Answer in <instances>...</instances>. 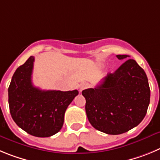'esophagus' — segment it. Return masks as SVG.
I'll list each match as a JSON object with an SVG mask.
<instances>
[{
    "instance_id": "obj_1",
    "label": "esophagus",
    "mask_w": 160,
    "mask_h": 160,
    "mask_svg": "<svg viewBox=\"0 0 160 160\" xmlns=\"http://www.w3.org/2000/svg\"><path fill=\"white\" fill-rule=\"evenodd\" d=\"M88 87H89V83H86V82H83V83H82L81 84H80V92H82V91H83V89L88 88Z\"/></svg>"
}]
</instances>
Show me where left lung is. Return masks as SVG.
Segmentation results:
<instances>
[{
  "label": "left lung",
  "instance_id": "obj_1",
  "mask_svg": "<svg viewBox=\"0 0 160 160\" xmlns=\"http://www.w3.org/2000/svg\"><path fill=\"white\" fill-rule=\"evenodd\" d=\"M124 60L94 88L82 91L88 119L93 128L119 135L136 127L145 117L150 103V88L144 70L128 55ZM128 60H127L126 59Z\"/></svg>",
  "mask_w": 160,
  "mask_h": 160
}]
</instances>
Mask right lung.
Returning a JSON list of instances; mask_svg holds the SVG:
<instances>
[{
	"mask_svg": "<svg viewBox=\"0 0 160 160\" xmlns=\"http://www.w3.org/2000/svg\"><path fill=\"white\" fill-rule=\"evenodd\" d=\"M34 57L17 68L8 87L10 114L17 126L37 137L55 135L64 124L68 106L79 94L77 90H41L32 82Z\"/></svg>",
	"mask_w": 160,
	"mask_h": 160,
	"instance_id": "obj_1",
	"label": "right lung"
}]
</instances>
